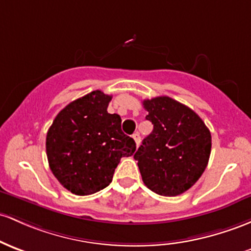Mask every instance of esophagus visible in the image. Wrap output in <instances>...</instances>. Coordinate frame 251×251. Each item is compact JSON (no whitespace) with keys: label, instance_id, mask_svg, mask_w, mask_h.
Wrapping results in <instances>:
<instances>
[{"label":"esophagus","instance_id":"obj_1","mask_svg":"<svg viewBox=\"0 0 251 251\" xmlns=\"http://www.w3.org/2000/svg\"><path fill=\"white\" fill-rule=\"evenodd\" d=\"M132 137H133L134 142H136V145H137V147H138V145L140 144V136H139L138 132H136V133H134Z\"/></svg>","mask_w":251,"mask_h":251}]
</instances>
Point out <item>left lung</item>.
<instances>
[{
	"label": "left lung",
	"instance_id": "8db88e82",
	"mask_svg": "<svg viewBox=\"0 0 251 251\" xmlns=\"http://www.w3.org/2000/svg\"><path fill=\"white\" fill-rule=\"evenodd\" d=\"M143 106L153 125L133 156L143 182L156 194H182L207 167L211 132L197 113L169 96L144 100Z\"/></svg>",
	"mask_w": 251,
	"mask_h": 251
}]
</instances>
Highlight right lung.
I'll return each mask as SVG.
<instances>
[{"mask_svg":"<svg viewBox=\"0 0 251 251\" xmlns=\"http://www.w3.org/2000/svg\"><path fill=\"white\" fill-rule=\"evenodd\" d=\"M111 100L101 90L82 96L57 114L48 131L50 169L76 195L106 188L121 157L136 151L134 140L121 131V118L107 112Z\"/></svg>","mask_w":251,"mask_h":251,"instance_id":"right-lung-1","label":"right lung"}]
</instances>
